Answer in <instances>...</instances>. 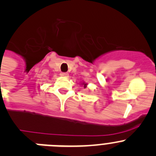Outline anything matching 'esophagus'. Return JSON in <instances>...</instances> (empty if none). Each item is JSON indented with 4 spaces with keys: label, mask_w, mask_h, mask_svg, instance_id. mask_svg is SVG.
I'll list each match as a JSON object with an SVG mask.
<instances>
[{
    "label": "esophagus",
    "mask_w": 156,
    "mask_h": 156,
    "mask_svg": "<svg viewBox=\"0 0 156 156\" xmlns=\"http://www.w3.org/2000/svg\"><path fill=\"white\" fill-rule=\"evenodd\" d=\"M60 75H61V76H62V77H68V73H67V72H62Z\"/></svg>",
    "instance_id": "34e87169"
}]
</instances>
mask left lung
Returning <instances> with one entry per match:
<instances>
[{
    "label": "left lung",
    "instance_id": "left-lung-1",
    "mask_svg": "<svg viewBox=\"0 0 156 156\" xmlns=\"http://www.w3.org/2000/svg\"><path fill=\"white\" fill-rule=\"evenodd\" d=\"M81 84H82V85H84V88H86V87H87V84H86V83H85V82H83V83H81Z\"/></svg>",
    "mask_w": 156,
    "mask_h": 156
}]
</instances>
